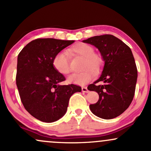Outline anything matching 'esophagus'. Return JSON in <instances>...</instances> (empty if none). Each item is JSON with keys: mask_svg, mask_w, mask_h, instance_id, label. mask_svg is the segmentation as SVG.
Returning <instances> with one entry per match:
<instances>
[{"mask_svg": "<svg viewBox=\"0 0 151 151\" xmlns=\"http://www.w3.org/2000/svg\"><path fill=\"white\" fill-rule=\"evenodd\" d=\"M82 91L83 92H88V89H87V87H82Z\"/></svg>", "mask_w": 151, "mask_h": 151, "instance_id": "esophagus-1", "label": "esophagus"}]
</instances>
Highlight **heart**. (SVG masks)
Masks as SVG:
<instances>
[{
    "instance_id": "1",
    "label": "heart",
    "mask_w": 151,
    "mask_h": 151,
    "mask_svg": "<svg viewBox=\"0 0 151 151\" xmlns=\"http://www.w3.org/2000/svg\"><path fill=\"white\" fill-rule=\"evenodd\" d=\"M67 52L70 55L83 58L82 69L84 70L69 76L68 81L70 83L81 85L87 84L93 77V72H98L103 64V59L100 54L94 53V49L92 46L84 43L76 44L67 49ZM52 64L54 69L60 74H67L70 72L69 59L65 53L59 52L56 54L53 59Z\"/></svg>"
}]
</instances>
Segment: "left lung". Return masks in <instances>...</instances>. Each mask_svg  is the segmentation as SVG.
<instances>
[{
	"instance_id": "1",
	"label": "left lung",
	"mask_w": 151,
	"mask_h": 151,
	"mask_svg": "<svg viewBox=\"0 0 151 151\" xmlns=\"http://www.w3.org/2000/svg\"><path fill=\"white\" fill-rule=\"evenodd\" d=\"M83 42L96 46L105 61L100 78L87 87L99 94L97 102L89 105V109L100 118H115L128 108L135 94L137 70L131 49L110 34L94 36Z\"/></svg>"
}]
</instances>
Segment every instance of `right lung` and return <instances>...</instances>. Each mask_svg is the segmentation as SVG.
Returning a JSON list of instances; mask_svg holds the SVG:
<instances>
[{
	"mask_svg": "<svg viewBox=\"0 0 151 151\" xmlns=\"http://www.w3.org/2000/svg\"><path fill=\"white\" fill-rule=\"evenodd\" d=\"M74 42L36 39L18 56L16 81L20 98L25 109L41 121L60 119L67 112L71 96L82 91L76 84H60L65 78L52 64L54 56Z\"/></svg>",
	"mask_w": 151,
	"mask_h": 151,
	"instance_id": "add662e5",
	"label": "right lung"
}]
</instances>
